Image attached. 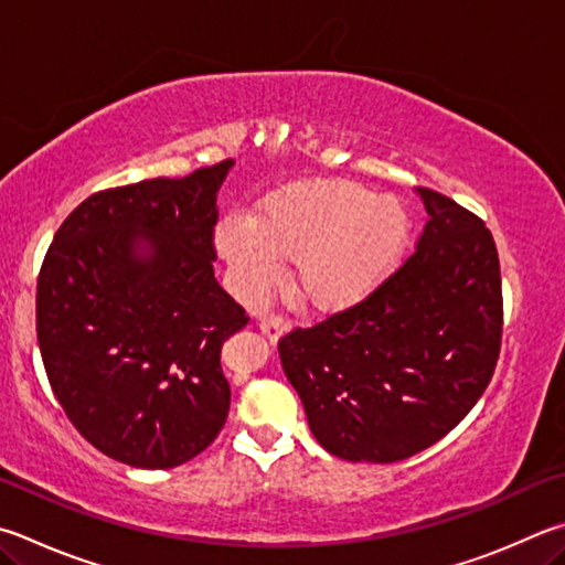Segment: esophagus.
Segmentation results:
<instances>
[{"mask_svg":"<svg viewBox=\"0 0 565 565\" xmlns=\"http://www.w3.org/2000/svg\"><path fill=\"white\" fill-rule=\"evenodd\" d=\"M259 331L264 333L266 341L276 343L286 331H289V321H284L281 316H266L259 321Z\"/></svg>","mask_w":565,"mask_h":565,"instance_id":"1","label":"esophagus"}]
</instances>
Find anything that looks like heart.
<instances>
[{
  "mask_svg": "<svg viewBox=\"0 0 565 565\" xmlns=\"http://www.w3.org/2000/svg\"><path fill=\"white\" fill-rule=\"evenodd\" d=\"M409 242L405 204L345 180H299L266 198L252 220L217 227V249L244 299H256L294 259V286L316 309L365 299Z\"/></svg>",
  "mask_w": 565,
  "mask_h": 565,
  "instance_id": "obj_1",
  "label": "heart"
}]
</instances>
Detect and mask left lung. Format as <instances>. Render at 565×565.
Segmentation results:
<instances>
[{
	"instance_id": "obj_1",
	"label": "left lung",
	"mask_w": 565,
	"mask_h": 565,
	"mask_svg": "<svg viewBox=\"0 0 565 565\" xmlns=\"http://www.w3.org/2000/svg\"><path fill=\"white\" fill-rule=\"evenodd\" d=\"M427 224L415 254L353 309L279 341L313 437L348 461L423 452L484 393L501 345V274L491 232L417 188Z\"/></svg>"
}]
</instances>
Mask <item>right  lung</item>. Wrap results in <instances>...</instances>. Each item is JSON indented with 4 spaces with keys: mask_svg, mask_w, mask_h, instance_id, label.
Instances as JSON below:
<instances>
[{
    "mask_svg": "<svg viewBox=\"0 0 565 565\" xmlns=\"http://www.w3.org/2000/svg\"><path fill=\"white\" fill-rule=\"evenodd\" d=\"M232 168L90 194L41 264L36 338L51 390L78 433L128 467L184 465L227 419L220 351L249 321L214 279Z\"/></svg>",
    "mask_w": 565,
    "mask_h": 565,
    "instance_id": "1",
    "label": "right lung"
}]
</instances>
